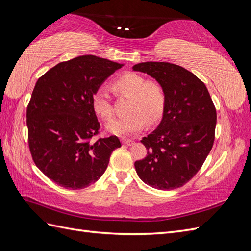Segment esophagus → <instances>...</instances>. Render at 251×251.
<instances>
[{"label":"esophagus","mask_w":251,"mask_h":251,"mask_svg":"<svg viewBox=\"0 0 251 251\" xmlns=\"http://www.w3.org/2000/svg\"><path fill=\"white\" fill-rule=\"evenodd\" d=\"M121 142H123L124 144H126V146H131V144H133V140L128 139V138H123L121 139Z\"/></svg>","instance_id":"obj_1"}]
</instances>
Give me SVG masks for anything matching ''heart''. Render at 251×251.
I'll return each mask as SVG.
<instances>
[{
  "instance_id": "obj_1",
  "label": "heart",
  "mask_w": 251,
  "mask_h": 251,
  "mask_svg": "<svg viewBox=\"0 0 251 251\" xmlns=\"http://www.w3.org/2000/svg\"><path fill=\"white\" fill-rule=\"evenodd\" d=\"M113 91L118 96L130 97L126 104L127 115L112 120L107 130L115 135H128L141 131L146 121L149 125L161 119L166 95L163 87L156 80H147L142 75L126 72L112 83ZM95 113L103 120H111L114 108L109 91L104 87L98 88L92 98Z\"/></svg>"
}]
</instances>
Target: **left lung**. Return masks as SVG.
I'll return each instance as SVG.
<instances>
[{
  "label": "left lung",
  "mask_w": 251,
  "mask_h": 251,
  "mask_svg": "<svg viewBox=\"0 0 251 251\" xmlns=\"http://www.w3.org/2000/svg\"><path fill=\"white\" fill-rule=\"evenodd\" d=\"M133 70L154 77L166 95L161 123L141 139L148 155L135 162L136 172L157 189L183 186L199 172L215 141L217 112L208 90L178 65L147 62Z\"/></svg>",
  "instance_id": "left-lung-1"
}]
</instances>
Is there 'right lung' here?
I'll return each mask as SVG.
<instances>
[{"label": "right lung", "mask_w": 251, "mask_h": 251, "mask_svg": "<svg viewBox=\"0 0 251 251\" xmlns=\"http://www.w3.org/2000/svg\"><path fill=\"white\" fill-rule=\"evenodd\" d=\"M124 65L94 55L62 62L37 79L27 107L28 143L35 165L59 186L82 189L107 170L116 136L98 138L92 98Z\"/></svg>", "instance_id": "1"}]
</instances>
